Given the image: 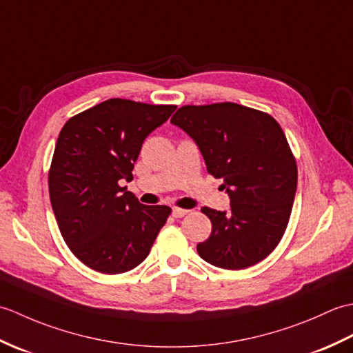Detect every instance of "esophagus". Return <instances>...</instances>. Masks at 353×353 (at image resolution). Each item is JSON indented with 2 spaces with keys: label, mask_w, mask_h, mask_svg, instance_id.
Listing matches in <instances>:
<instances>
[{
  "label": "esophagus",
  "mask_w": 353,
  "mask_h": 353,
  "mask_svg": "<svg viewBox=\"0 0 353 353\" xmlns=\"http://www.w3.org/2000/svg\"><path fill=\"white\" fill-rule=\"evenodd\" d=\"M191 211L188 209H182V208H172V215L176 216V219H182V216H186Z\"/></svg>",
  "instance_id": "esophagus-1"
}]
</instances>
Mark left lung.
I'll return each mask as SVG.
<instances>
[{
  "mask_svg": "<svg viewBox=\"0 0 353 353\" xmlns=\"http://www.w3.org/2000/svg\"><path fill=\"white\" fill-rule=\"evenodd\" d=\"M171 123L197 142L208 172L223 179L230 212L201 208L212 232L197 252L209 264L243 270L272 253L288 226L297 165L276 119L236 103L182 106Z\"/></svg>",
  "mask_w": 353,
  "mask_h": 353,
  "instance_id": "1",
  "label": "left lung"
}]
</instances>
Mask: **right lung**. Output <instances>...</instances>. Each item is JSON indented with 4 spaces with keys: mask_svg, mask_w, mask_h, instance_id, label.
Listing matches in <instances>:
<instances>
[{
    "mask_svg": "<svg viewBox=\"0 0 353 353\" xmlns=\"http://www.w3.org/2000/svg\"><path fill=\"white\" fill-rule=\"evenodd\" d=\"M177 106L110 99L62 127L48 171L59 230L79 261L104 274L144 261L171 208L141 205L123 181L133 179L142 142Z\"/></svg>",
    "mask_w": 353,
    "mask_h": 353,
    "instance_id": "obj_1",
    "label": "right lung"
}]
</instances>
